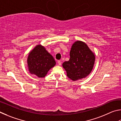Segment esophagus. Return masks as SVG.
<instances>
[{
	"label": "esophagus",
	"instance_id": "obj_1",
	"mask_svg": "<svg viewBox=\"0 0 121 121\" xmlns=\"http://www.w3.org/2000/svg\"><path fill=\"white\" fill-rule=\"evenodd\" d=\"M57 63H58V64L59 65H61V63H62V62H61L60 60H58V62H57Z\"/></svg>",
	"mask_w": 121,
	"mask_h": 121
}]
</instances>
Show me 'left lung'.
<instances>
[{
    "mask_svg": "<svg viewBox=\"0 0 121 121\" xmlns=\"http://www.w3.org/2000/svg\"><path fill=\"white\" fill-rule=\"evenodd\" d=\"M69 56V60L63 64L67 77L77 81L89 74L94 67L95 57L84 42L76 41L72 46Z\"/></svg>",
    "mask_w": 121,
    "mask_h": 121,
    "instance_id": "8db88e82",
    "label": "left lung"
}]
</instances>
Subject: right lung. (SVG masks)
I'll use <instances>...</instances> for the list:
<instances>
[{
    "label": "right lung",
    "instance_id": "obj_1",
    "mask_svg": "<svg viewBox=\"0 0 121 121\" xmlns=\"http://www.w3.org/2000/svg\"><path fill=\"white\" fill-rule=\"evenodd\" d=\"M56 64L54 58L45 48L38 45L31 51L27 57L30 72L39 78H44L49 69Z\"/></svg>",
    "mask_w": 121,
    "mask_h": 121
}]
</instances>
